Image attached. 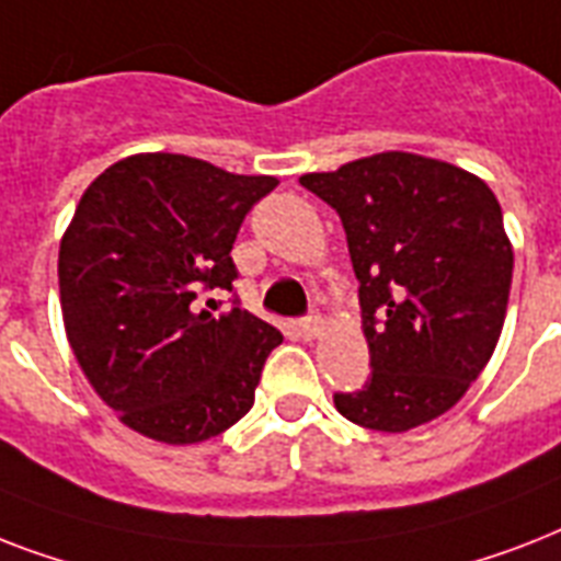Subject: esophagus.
<instances>
[{
  "label": "esophagus",
  "mask_w": 561,
  "mask_h": 561,
  "mask_svg": "<svg viewBox=\"0 0 561 561\" xmlns=\"http://www.w3.org/2000/svg\"><path fill=\"white\" fill-rule=\"evenodd\" d=\"M320 329H323V320H320V314L302 317V320H299V334H302V341H314L317 334H320Z\"/></svg>",
  "instance_id": "1"
}]
</instances>
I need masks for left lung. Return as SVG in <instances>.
<instances>
[{
	"instance_id": "1",
	"label": "left lung",
	"mask_w": 561,
	"mask_h": 561,
	"mask_svg": "<svg viewBox=\"0 0 561 561\" xmlns=\"http://www.w3.org/2000/svg\"><path fill=\"white\" fill-rule=\"evenodd\" d=\"M346 229L373 375L334 392L369 431L443 416L483 373L504 329L513 247L492 188L451 162L387 151L306 174Z\"/></svg>"
}]
</instances>
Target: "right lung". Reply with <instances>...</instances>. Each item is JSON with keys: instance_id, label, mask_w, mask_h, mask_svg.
<instances>
[{"instance_id": "add662e5", "label": "right lung", "mask_w": 561, "mask_h": 561, "mask_svg": "<svg viewBox=\"0 0 561 561\" xmlns=\"http://www.w3.org/2000/svg\"><path fill=\"white\" fill-rule=\"evenodd\" d=\"M276 178L136 153L92 180L60 241V308L75 358L101 401L157 443L224 434L253 408L271 323L206 290H232L241 220Z\"/></svg>"}]
</instances>
